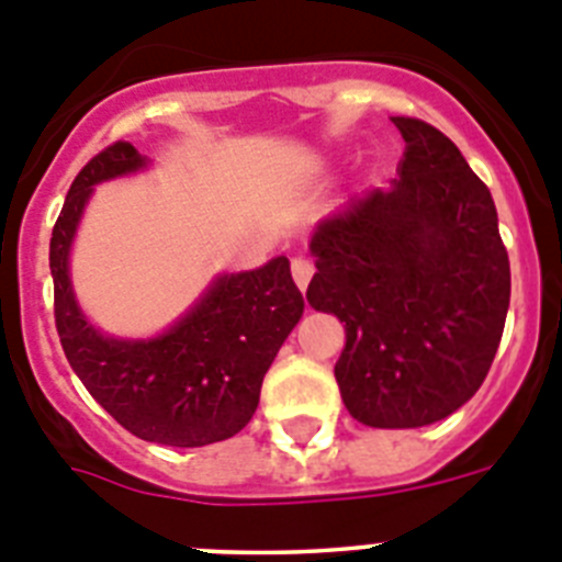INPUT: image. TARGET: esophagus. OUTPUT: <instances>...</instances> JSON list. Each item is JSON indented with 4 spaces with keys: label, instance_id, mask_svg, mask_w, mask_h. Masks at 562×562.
Listing matches in <instances>:
<instances>
[{
    "label": "esophagus",
    "instance_id": "esophagus-1",
    "mask_svg": "<svg viewBox=\"0 0 562 562\" xmlns=\"http://www.w3.org/2000/svg\"><path fill=\"white\" fill-rule=\"evenodd\" d=\"M312 276H315V265H312L310 258H304V256L292 258V281H295L297 290L304 292L306 286H310Z\"/></svg>",
    "mask_w": 562,
    "mask_h": 562
}]
</instances>
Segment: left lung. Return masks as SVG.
Listing matches in <instances>:
<instances>
[{"instance_id": "left-lung-1", "label": "left lung", "mask_w": 562, "mask_h": 562, "mask_svg": "<svg viewBox=\"0 0 562 562\" xmlns=\"http://www.w3.org/2000/svg\"><path fill=\"white\" fill-rule=\"evenodd\" d=\"M400 177L315 227L312 310L340 317L335 366L369 428H422L459 411L493 366L509 310V256L490 188L450 137L391 117Z\"/></svg>"}]
</instances>
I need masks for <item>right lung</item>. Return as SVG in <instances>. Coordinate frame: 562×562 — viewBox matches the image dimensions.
Masks as SVG:
<instances>
[{"label": "right lung", "instance_id": "right-lung-1", "mask_svg": "<svg viewBox=\"0 0 562 562\" xmlns=\"http://www.w3.org/2000/svg\"><path fill=\"white\" fill-rule=\"evenodd\" d=\"M146 166V157L121 140L92 157L69 186L49 238L56 329L78 380L128 434L202 448L231 439L252 419L267 369L304 315V295L290 261L278 256L258 270L213 278L162 335L126 340L95 329L69 281L72 238L95 186Z\"/></svg>", "mask_w": 562, "mask_h": 562}]
</instances>
